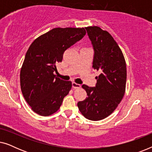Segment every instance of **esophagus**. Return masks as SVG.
Instances as JSON below:
<instances>
[{
	"label": "esophagus",
	"mask_w": 152,
	"mask_h": 152,
	"mask_svg": "<svg viewBox=\"0 0 152 152\" xmlns=\"http://www.w3.org/2000/svg\"><path fill=\"white\" fill-rule=\"evenodd\" d=\"M72 87H73L74 88H80L81 87V85L79 84H77L75 82H72Z\"/></svg>",
	"instance_id": "obj_1"
}]
</instances>
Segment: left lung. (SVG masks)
Instances as JSON below:
<instances>
[{"instance_id":"left-lung-1","label":"left lung","mask_w":152,"mask_h":152,"mask_svg":"<svg viewBox=\"0 0 152 152\" xmlns=\"http://www.w3.org/2000/svg\"><path fill=\"white\" fill-rule=\"evenodd\" d=\"M94 50L93 68L100 72L95 87L83 84L88 97L77 103L87 119L97 121L115 111L123 98L126 82V67L122 52L107 31L97 26L85 28Z\"/></svg>"}]
</instances>
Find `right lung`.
I'll use <instances>...</instances> for the list:
<instances>
[{"instance_id": "right-lung-1", "label": "right lung", "mask_w": 152, "mask_h": 152, "mask_svg": "<svg viewBox=\"0 0 152 152\" xmlns=\"http://www.w3.org/2000/svg\"><path fill=\"white\" fill-rule=\"evenodd\" d=\"M84 28H57L41 35L27 51L20 73L25 99L35 113L48 116L57 112L72 87L54 74L66 50L86 34Z\"/></svg>"}]
</instances>
